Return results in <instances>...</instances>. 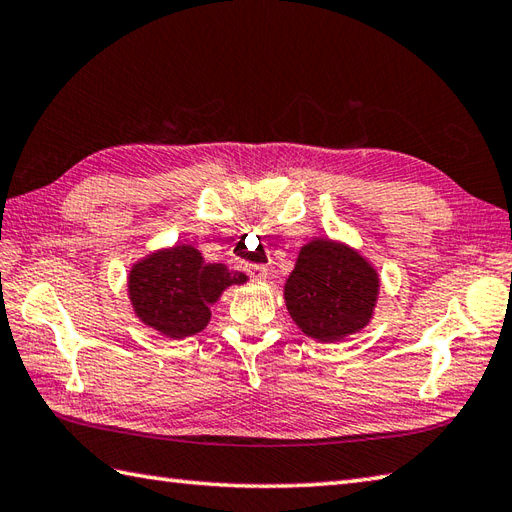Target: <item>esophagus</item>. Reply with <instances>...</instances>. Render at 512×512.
<instances>
[{"label": "esophagus", "instance_id": "obj_1", "mask_svg": "<svg viewBox=\"0 0 512 512\" xmlns=\"http://www.w3.org/2000/svg\"><path fill=\"white\" fill-rule=\"evenodd\" d=\"M244 270H246V275L253 279H266V275H268V268L264 264H246Z\"/></svg>", "mask_w": 512, "mask_h": 512}]
</instances>
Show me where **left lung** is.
<instances>
[{
    "label": "left lung",
    "instance_id": "obj_1",
    "mask_svg": "<svg viewBox=\"0 0 512 512\" xmlns=\"http://www.w3.org/2000/svg\"><path fill=\"white\" fill-rule=\"evenodd\" d=\"M284 297L290 317L308 336L341 341L372 319L378 275L356 250L314 239L301 248Z\"/></svg>",
    "mask_w": 512,
    "mask_h": 512
}]
</instances>
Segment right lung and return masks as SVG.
I'll return each mask as SVG.
<instances>
[{
	"label": "right lung",
	"mask_w": 512,
	"mask_h": 512,
	"mask_svg": "<svg viewBox=\"0 0 512 512\" xmlns=\"http://www.w3.org/2000/svg\"><path fill=\"white\" fill-rule=\"evenodd\" d=\"M246 275L224 264H206L193 246H173L149 255L129 273V299L138 319L171 339L206 328L211 303Z\"/></svg>",
	"instance_id": "add662e5"
}]
</instances>
